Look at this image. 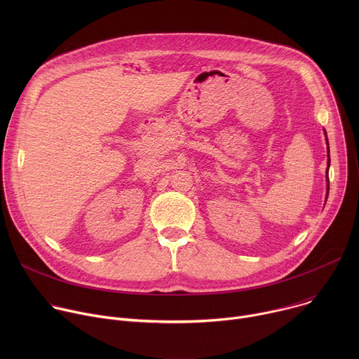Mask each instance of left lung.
Returning <instances> with one entry per match:
<instances>
[{
	"mask_svg": "<svg viewBox=\"0 0 359 359\" xmlns=\"http://www.w3.org/2000/svg\"><path fill=\"white\" fill-rule=\"evenodd\" d=\"M327 144H328V140H327ZM328 166H330V147H328ZM327 176H328V169H327ZM327 183H328L327 189L330 190V179L328 177H327Z\"/></svg>",
	"mask_w": 359,
	"mask_h": 359,
	"instance_id": "1",
	"label": "left lung"
}]
</instances>
